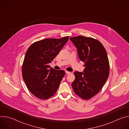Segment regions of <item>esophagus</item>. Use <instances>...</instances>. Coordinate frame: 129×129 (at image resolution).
<instances>
[{"instance_id":"obj_1","label":"esophagus","mask_w":129,"mask_h":129,"mask_svg":"<svg viewBox=\"0 0 129 129\" xmlns=\"http://www.w3.org/2000/svg\"><path fill=\"white\" fill-rule=\"evenodd\" d=\"M65 72H66V74H67V75H68V74H70V73H71L70 72H69V71H66Z\"/></svg>"}]
</instances>
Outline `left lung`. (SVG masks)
Here are the masks:
<instances>
[{"label":"left lung","mask_w":129,"mask_h":129,"mask_svg":"<svg viewBox=\"0 0 129 129\" xmlns=\"http://www.w3.org/2000/svg\"><path fill=\"white\" fill-rule=\"evenodd\" d=\"M77 48L80 59L84 63V72L75 71L72 84L75 93L83 100L98 94L109 76V62L106 50L98 40L79 36L70 38Z\"/></svg>","instance_id":"1"}]
</instances>
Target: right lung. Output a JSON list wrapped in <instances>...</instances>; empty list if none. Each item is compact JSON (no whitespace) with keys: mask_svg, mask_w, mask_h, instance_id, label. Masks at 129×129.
Returning <instances> with one entry per match:
<instances>
[{"mask_svg":"<svg viewBox=\"0 0 129 129\" xmlns=\"http://www.w3.org/2000/svg\"><path fill=\"white\" fill-rule=\"evenodd\" d=\"M69 36L60 39L47 38L33 43L27 49L22 73L26 87L38 99L47 100L54 95L65 75L48 65L67 42Z\"/></svg>","mask_w":129,"mask_h":129,"instance_id":"obj_1","label":"right lung"}]
</instances>
